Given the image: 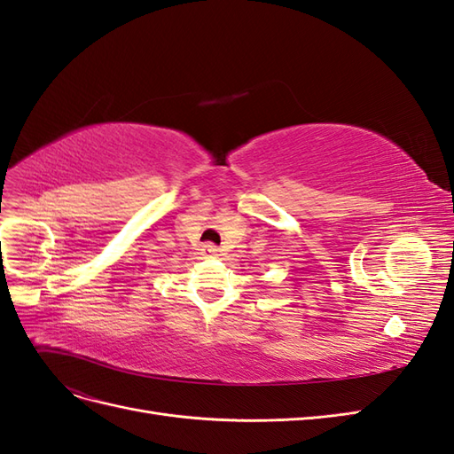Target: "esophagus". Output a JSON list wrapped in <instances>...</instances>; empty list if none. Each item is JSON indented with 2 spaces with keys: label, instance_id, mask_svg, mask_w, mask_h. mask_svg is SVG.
Returning a JSON list of instances; mask_svg holds the SVG:
<instances>
[{
  "label": "esophagus",
  "instance_id": "obj_1",
  "mask_svg": "<svg viewBox=\"0 0 454 454\" xmlns=\"http://www.w3.org/2000/svg\"><path fill=\"white\" fill-rule=\"evenodd\" d=\"M200 252H202V255H215V254H217V248L214 247L212 242H206V244H202Z\"/></svg>",
  "mask_w": 454,
  "mask_h": 454
}]
</instances>
